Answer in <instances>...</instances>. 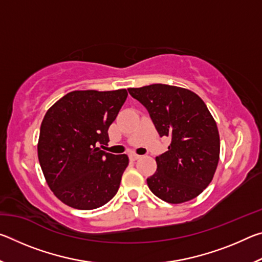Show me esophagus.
Segmentation results:
<instances>
[{"label":"esophagus","instance_id":"34e87169","mask_svg":"<svg viewBox=\"0 0 262 262\" xmlns=\"http://www.w3.org/2000/svg\"><path fill=\"white\" fill-rule=\"evenodd\" d=\"M129 158L132 159V161H136V159L141 158V156H140V155H136V154H130L129 155Z\"/></svg>","mask_w":262,"mask_h":262}]
</instances>
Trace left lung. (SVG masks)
<instances>
[{
    "mask_svg": "<svg viewBox=\"0 0 262 262\" xmlns=\"http://www.w3.org/2000/svg\"><path fill=\"white\" fill-rule=\"evenodd\" d=\"M128 92L148 110L159 136L171 139L147 179L150 190L168 203L196 198L210 184L220 159L219 129L205 101L187 89L166 84Z\"/></svg>",
    "mask_w": 262,
    "mask_h": 262,
    "instance_id": "8db88e82",
    "label": "left lung"
}]
</instances>
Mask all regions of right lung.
Masks as SVG:
<instances>
[{
	"label": "right lung",
	"instance_id": "add662e5",
	"mask_svg": "<svg viewBox=\"0 0 262 262\" xmlns=\"http://www.w3.org/2000/svg\"><path fill=\"white\" fill-rule=\"evenodd\" d=\"M127 96L126 89L73 91L43 117L39 163L52 192L67 206L96 209L117 194L129 159L127 155L106 152L98 145H107L108 127Z\"/></svg>",
	"mask_w": 262,
	"mask_h": 262
}]
</instances>
